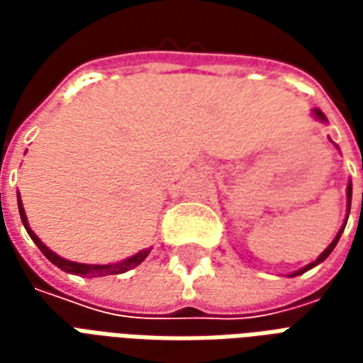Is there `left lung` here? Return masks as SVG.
Returning <instances> with one entry per match:
<instances>
[{
  "instance_id": "1",
  "label": "left lung",
  "mask_w": 363,
  "mask_h": 363,
  "mask_svg": "<svg viewBox=\"0 0 363 363\" xmlns=\"http://www.w3.org/2000/svg\"><path fill=\"white\" fill-rule=\"evenodd\" d=\"M311 114H313V116H315V118L319 120V122H327V116H325V114H323V112H320L319 108H313ZM335 145H336V143H335ZM336 150H338V145H336ZM362 196H363V194H362ZM346 200H348V208H346V220H344L342 228L338 229V233H336L335 239H333V241H330V245H328L327 249H325V251L320 252L319 257H317V260H313V262H309L307 267L299 268V270H296V272H291V274H289V278H294V276H299V274H303V272H307V270H311V268H315V267H317V264H320V262H323V260L327 259V257H328V255H330V252L335 251L336 243H338V239H340V235H342L344 228H346V221H348V213H350V204H352V181H348V186H346Z\"/></svg>"
}]
</instances>
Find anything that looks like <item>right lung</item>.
I'll use <instances>...</instances> for the list:
<instances>
[{"mask_svg": "<svg viewBox=\"0 0 363 363\" xmlns=\"http://www.w3.org/2000/svg\"><path fill=\"white\" fill-rule=\"evenodd\" d=\"M17 204H19V213H21V221H23V225L27 229V233L30 235V239L35 241V245L43 251V255L46 259L50 260L52 264H56L60 270H64V272L75 274V276H85V278H101V276H108V274H124L128 270H132L138 264H142L145 257L150 255L151 249H143V251L135 252L132 257H128L124 260H118V262H111V264H83V262H74V260H67L64 257H60L56 252L48 249L46 245L38 239L35 231L30 229L27 220V213H25V208H23V202H21V194L17 192Z\"/></svg>", "mask_w": 363, "mask_h": 363, "instance_id": "obj_1", "label": "right lung"}]
</instances>
